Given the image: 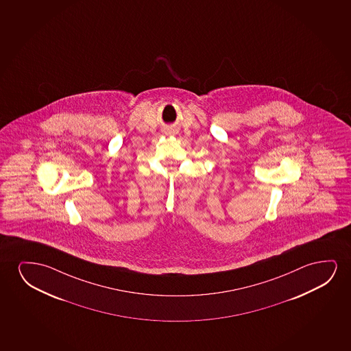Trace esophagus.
I'll return each instance as SVG.
<instances>
[{
    "label": "esophagus",
    "instance_id": "1",
    "mask_svg": "<svg viewBox=\"0 0 351 351\" xmlns=\"http://www.w3.org/2000/svg\"><path fill=\"white\" fill-rule=\"evenodd\" d=\"M168 133H169V134H171V135L175 134V132H173V130H168Z\"/></svg>",
    "mask_w": 351,
    "mask_h": 351
}]
</instances>
